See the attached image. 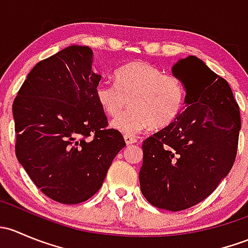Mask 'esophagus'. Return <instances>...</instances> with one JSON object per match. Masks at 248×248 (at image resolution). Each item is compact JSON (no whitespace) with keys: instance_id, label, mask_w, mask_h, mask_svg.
I'll return each mask as SVG.
<instances>
[{"instance_id":"1","label":"esophagus","mask_w":248,"mask_h":248,"mask_svg":"<svg viewBox=\"0 0 248 248\" xmlns=\"http://www.w3.org/2000/svg\"><path fill=\"white\" fill-rule=\"evenodd\" d=\"M124 141H126V144H127V145L136 144V142L138 141V139H137L136 137H133V136H128V134H126V136H124Z\"/></svg>"}]
</instances>
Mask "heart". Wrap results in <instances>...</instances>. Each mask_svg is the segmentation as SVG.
Here are the masks:
<instances>
[{"label": "heart", "instance_id": "heart-1", "mask_svg": "<svg viewBox=\"0 0 248 248\" xmlns=\"http://www.w3.org/2000/svg\"><path fill=\"white\" fill-rule=\"evenodd\" d=\"M115 84L99 82L94 90L102 110L117 116L111 122L121 133L133 136L144 129L169 126L181 114L186 90L177 77L164 74L158 67L144 61L126 64L115 74Z\"/></svg>", "mask_w": 248, "mask_h": 248}]
</instances>
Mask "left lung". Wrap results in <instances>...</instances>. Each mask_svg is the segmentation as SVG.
Masks as SVG:
<instances>
[{"label": "left lung", "mask_w": 248, "mask_h": 248, "mask_svg": "<svg viewBox=\"0 0 248 248\" xmlns=\"http://www.w3.org/2000/svg\"><path fill=\"white\" fill-rule=\"evenodd\" d=\"M186 90L181 114L142 142L140 189L150 204L181 211L198 204L231 171L241 128L227 80L187 56L172 64Z\"/></svg>", "instance_id": "left-lung-1"}]
</instances>
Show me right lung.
Segmentation results:
<instances>
[{"label": "right lung", "mask_w": 248, "mask_h": 248, "mask_svg": "<svg viewBox=\"0 0 248 248\" xmlns=\"http://www.w3.org/2000/svg\"><path fill=\"white\" fill-rule=\"evenodd\" d=\"M89 46H71L38 62L13 104L19 163L46 196L62 204L91 198L126 146L96 99L102 76Z\"/></svg>", "instance_id": "obj_1"}]
</instances>
